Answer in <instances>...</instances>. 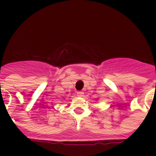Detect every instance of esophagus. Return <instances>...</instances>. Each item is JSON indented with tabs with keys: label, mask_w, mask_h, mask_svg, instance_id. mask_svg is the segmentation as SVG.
<instances>
[{
	"label": "esophagus",
	"mask_w": 156,
	"mask_h": 156,
	"mask_svg": "<svg viewBox=\"0 0 156 156\" xmlns=\"http://www.w3.org/2000/svg\"><path fill=\"white\" fill-rule=\"evenodd\" d=\"M77 95L79 97H82L83 96H84V92H83V91H78V92H77Z\"/></svg>",
	"instance_id": "34e87169"
}]
</instances>
